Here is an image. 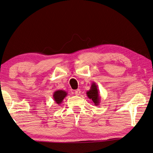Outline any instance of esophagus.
<instances>
[{
  "label": "esophagus",
  "instance_id": "1",
  "mask_svg": "<svg viewBox=\"0 0 153 153\" xmlns=\"http://www.w3.org/2000/svg\"><path fill=\"white\" fill-rule=\"evenodd\" d=\"M80 92H81V91H80V89H77V90H75V94L76 96H79L80 94Z\"/></svg>",
  "mask_w": 153,
  "mask_h": 153
}]
</instances>
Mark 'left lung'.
<instances>
[{
	"mask_svg": "<svg viewBox=\"0 0 153 153\" xmlns=\"http://www.w3.org/2000/svg\"><path fill=\"white\" fill-rule=\"evenodd\" d=\"M86 95L89 99H91L95 105H98L100 102V96L98 90V86L95 82H92L90 89L86 92Z\"/></svg>",
	"mask_w": 153,
	"mask_h": 153,
	"instance_id": "1",
	"label": "left lung"
}]
</instances>
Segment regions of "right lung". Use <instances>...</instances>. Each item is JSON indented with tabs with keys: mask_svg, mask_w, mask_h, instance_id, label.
I'll return each mask as SVG.
<instances>
[{
	"mask_svg": "<svg viewBox=\"0 0 153 153\" xmlns=\"http://www.w3.org/2000/svg\"><path fill=\"white\" fill-rule=\"evenodd\" d=\"M67 96V92L65 90H56L54 92L53 97L54 101L57 103L58 105H60L62 102L64 100V98Z\"/></svg>",
	"mask_w": 153,
	"mask_h": 153,
	"instance_id": "1",
	"label": "right lung"
}]
</instances>
